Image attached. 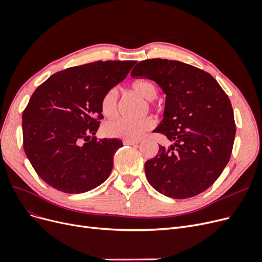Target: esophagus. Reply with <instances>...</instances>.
Instances as JSON below:
<instances>
[{"label": "esophagus", "instance_id": "esophagus-1", "mask_svg": "<svg viewBox=\"0 0 262 262\" xmlns=\"http://www.w3.org/2000/svg\"><path fill=\"white\" fill-rule=\"evenodd\" d=\"M124 144H127V145H132V144H137L139 143V140H128V139H125L123 140Z\"/></svg>", "mask_w": 262, "mask_h": 262}]
</instances>
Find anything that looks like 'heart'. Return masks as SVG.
<instances>
[{
    "mask_svg": "<svg viewBox=\"0 0 262 262\" xmlns=\"http://www.w3.org/2000/svg\"><path fill=\"white\" fill-rule=\"evenodd\" d=\"M132 90L145 100H152L157 94L156 85L146 79H139L130 85ZM100 109L105 117H111L117 110V93L115 90H109L101 98ZM154 121L150 117H144L139 120H110L104 125V133L112 138H122L128 140H137L142 135L153 127Z\"/></svg>",
    "mask_w": 262,
    "mask_h": 262,
    "instance_id": "1",
    "label": "heart"
}]
</instances>
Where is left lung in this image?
I'll return each mask as SVG.
<instances>
[{"label": "left lung", "mask_w": 262, "mask_h": 262, "mask_svg": "<svg viewBox=\"0 0 262 262\" xmlns=\"http://www.w3.org/2000/svg\"><path fill=\"white\" fill-rule=\"evenodd\" d=\"M130 75L151 79L166 94L164 119L154 132L173 142L145 163L147 181L170 198L199 195L231 156L235 123L229 97L209 73L179 61H141Z\"/></svg>", "instance_id": "1"}]
</instances>
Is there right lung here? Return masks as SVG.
Instances as JSON below:
<instances>
[{"label":"right lung","instance_id":"obj_1","mask_svg":"<svg viewBox=\"0 0 262 262\" xmlns=\"http://www.w3.org/2000/svg\"><path fill=\"white\" fill-rule=\"evenodd\" d=\"M136 61H97L55 73L31 96L22 115L24 149L36 173L67 194L107 180L119 139L93 136L103 119L100 101L126 78Z\"/></svg>","mask_w":262,"mask_h":262}]
</instances>
